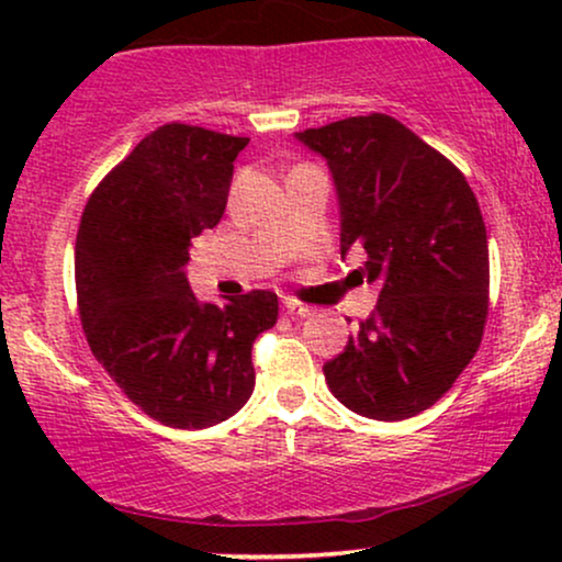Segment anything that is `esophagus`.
I'll return each instance as SVG.
<instances>
[{
    "label": "esophagus",
    "instance_id": "obj_1",
    "mask_svg": "<svg viewBox=\"0 0 562 562\" xmlns=\"http://www.w3.org/2000/svg\"><path fill=\"white\" fill-rule=\"evenodd\" d=\"M282 312H285L288 317H308L314 308L306 306V303H301L299 299H285L282 301Z\"/></svg>",
    "mask_w": 562,
    "mask_h": 562
}]
</instances>
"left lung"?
I'll return each mask as SVG.
<instances>
[{
  "label": "left lung",
  "mask_w": 562,
  "mask_h": 562,
  "mask_svg": "<svg viewBox=\"0 0 562 562\" xmlns=\"http://www.w3.org/2000/svg\"><path fill=\"white\" fill-rule=\"evenodd\" d=\"M330 166L340 254L364 248L375 312L322 370L333 396L372 420L434 406L479 351L488 243L465 173L402 121L353 115L299 134Z\"/></svg>",
  "instance_id": "1"
}]
</instances>
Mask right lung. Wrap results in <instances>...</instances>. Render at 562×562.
Wrapping results in <instances>:
<instances>
[{
    "label": "right lung",
    "instance_id": "obj_1",
    "mask_svg": "<svg viewBox=\"0 0 562 562\" xmlns=\"http://www.w3.org/2000/svg\"><path fill=\"white\" fill-rule=\"evenodd\" d=\"M248 137L164 124L94 187L76 235L87 344L132 404L169 428H211L248 402L256 338L277 322L272 290L200 303L190 240L227 209Z\"/></svg>",
    "mask_w": 562,
    "mask_h": 562
}]
</instances>
